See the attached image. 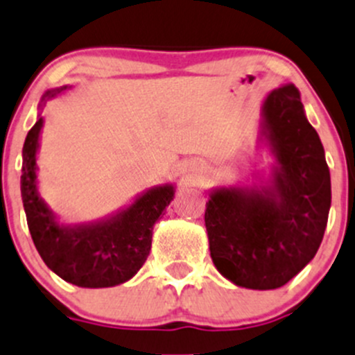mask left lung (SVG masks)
<instances>
[{"instance_id": "1", "label": "left lung", "mask_w": 355, "mask_h": 355, "mask_svg": "<svg viewBox=\"0 0 355 355\" xmlns=\"http://www.w3.org/2000/svg\"><path fill=\"white\" fill-rule=\"evenodd\" d=\"M258 144L272 156L251 185H220L205 225L216 270L236 286L276 290L315 257L331 206L324 147L291 83L267 94Z\"/></svg>"}]
</instances>
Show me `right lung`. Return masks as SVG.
I'll list each match as a JSON object with an SVG mask.
<instances>
[{"label":"right lung","instance_id":"add662e5","mask_svg":"<svg viewBox=\"0 0 355 355\" xmlns=\"http://www.w3.org/2000/svg\"><path fill=\"white\" fill-rule=\"evenodd\" d=\"M71 86L46 90V101ZM43 116L29 130L22 149L24 211L31 237L46 267L67 283L81 288H111L132 279L147 260L153 244L154 223L175 196L173 184H161L135 196L130 205L94 222L65 223L44 202L37 191V150Z\"/></svg>","mask_w":355,"mask_h":355}]
</instances>
